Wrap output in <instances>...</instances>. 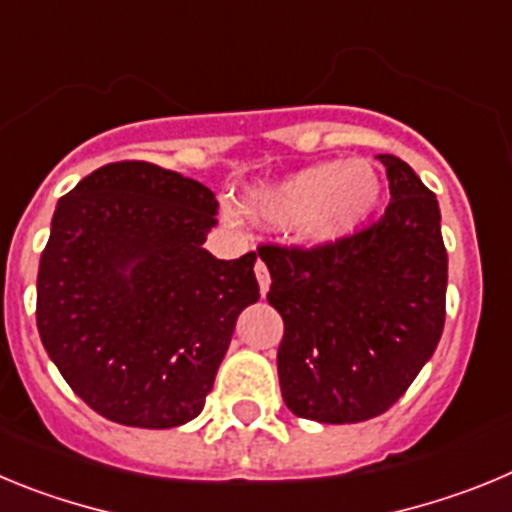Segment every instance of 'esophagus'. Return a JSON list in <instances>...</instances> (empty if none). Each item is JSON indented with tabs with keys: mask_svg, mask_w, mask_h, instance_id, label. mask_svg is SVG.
Returning <instances> with one entry per match:
<instances>
[{
	"mask_svg": "<svg viewBox=\"0 0 512 512\" xmlns=\"http://www.w3.org/2000/svg\"><path fill=\"white\" fill-rule=\"evenodd\" d=\"M255 275H257V285H260V293L265 296L267 288H270V273H267V265L262 260L255 262Z\"/></svg>",
	"mask_w": 512,
	"mask_h": 512,
	"instance_id": "1",
	"label": "esophagus"
}]
</instances>
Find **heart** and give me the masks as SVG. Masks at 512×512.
<instances>
[{"label":"heart","instance_id":"b5f03b06","mask_svg":"<svg viewBox=\"0 0 512 512\" xmlns=\"http://www.w3.org/2000/svg\"><path fill=\"white\" fill-rule=\"evenodd\" d=\"M380 173L365 158L313 163L242 193L239 211L265 229H288L308 247H334L352 237L380 204ZM227 219H234L227 214Z\"/></svg>","mask_w":512,"mask_h":512}]
</instances>
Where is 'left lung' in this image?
I'll list each match as a JSON object with an SVG mask.
<instances>
[{"label":"left lung","instance_id":"1","mask_svg":"<svg viewBox=\"0 0 512 512\" xmlns=\"http://www.w3.org/2000/svg\"><path fill=\"white\" fill-rule=\"evenodd\" d=\"M390 206L334 247L257 250L267 301L283 316L280 393L296 416L359 423L385 413L426 365L444 331L446 250L439 201L408 163L377 155Z\"/></svg>","mask_w":512,"mask_h":512}]
</instances>
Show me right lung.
Masks as SVG:
<instances>
[{
	"label": "right lung",
	"mask_w": 512,
	"mask_h": 512,
	"mask_svg": "<svg viewBox=\"0 0 512 512\" xmlns=\"http://www.w3.org/2000/svg\"><path fill=\"white\" fill-rule=\"evenodd\" d=\"M214 193L142 160L109 163L55 206L40 257L38 331L73 393L122 426L176 428L204 411L255 252L204 250Z\"/></svg>",
	"instance_id": "right-lung-1"
}]
</instances>
